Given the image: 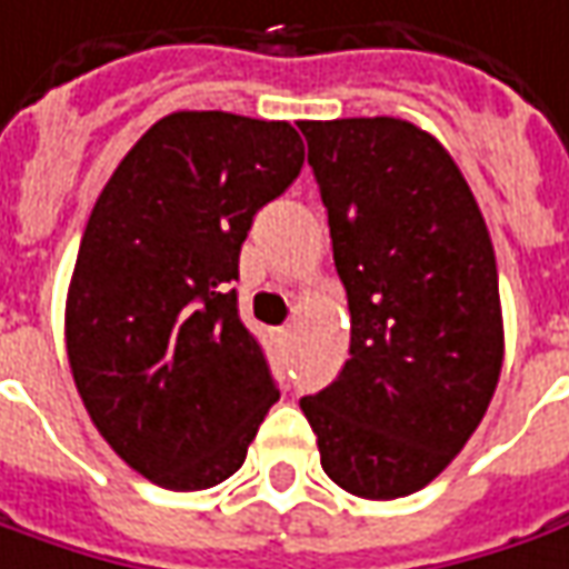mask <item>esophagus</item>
<instances>
[{
    "label": "esophagus",
    "mask_w": 569,
    "mask_h": 569,
    "mask_svg": "<svg viewBox=\"0 0 569 569\" xmlns=\"http://www.w3.org/2000/svg\"><path fill=\"white\" fill-rule=\"evenodd\" d=\"M289 339H292V330H289V327H277V330H273V342H277L280 349L289 346Z\"/></svg>",
    "instance_id": "1"
}]
</instances>
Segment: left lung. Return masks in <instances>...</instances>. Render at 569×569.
Wrapping results in <instances>:
<instances>
[{"label":"left lung","mask_w":569,"mask_h":569,"mask_svg":"<svg viewBox=\"0 0 569 569\" xmlns=\"http://www.w3.org/2000/svg\"><path fill=\"white\" fill-rule=\"evenodd\" d=\"M351 315L349 361L301 398L323 473L411 496L467 446L505 361L496 249L442 142L398 118L299 121Z\"/></svg>","instance_id":"left-lung-1"}]
</instances>
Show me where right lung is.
<instances>
[{"label": "right lung", "instance_id": "add662e5", "mask_svg": "<svg viewBox=\"0 0 569 569\" xmlns=\"http://www.w3.org/2000/svg\"><path fill=\"white\" fill-rule=\"evenodd\" d=\"M301 164L286 121L173 111L92 204L64 305L68 361L102 439L164 489L233 477L280 398L230 283L258 208Z\"/></svg>", "mask_w": 569, "mask_h": 569}]
</instances>
